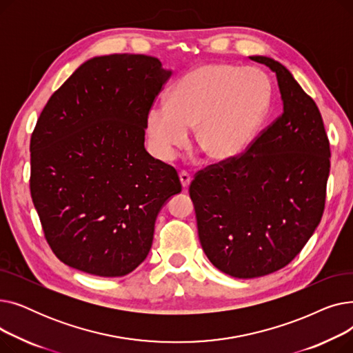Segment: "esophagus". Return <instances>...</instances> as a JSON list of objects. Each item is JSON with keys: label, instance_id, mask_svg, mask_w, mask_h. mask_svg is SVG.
<instances>
[{"label": "esophagus", "instance_id": "esophagus-1", "mask_svg": "<svg viewBox=\"0 0 353 353\" xmlns=\"http://www.w3.org/2000/svg\"><path fill=\"white\" fill-rule=\"evenodd\" d=\"M179 177H180V183H181L183 189H188V188H189V184H190V181H192L190 174H189L188 172H180V173H179Z\"/></svg>", "mask_w": 353, "mask_h": 353}]
</instances>
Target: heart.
I'll return each instance as SVG.
<instances>
[{
  "mask_svg": "<svg viewBox=\"0 0 353 353\" xmlns=\"http://www.w3.org/2000/svg\"><path fill=\"white\" fill-rule=\"evenodd\" d=\"M272 100V85L257 68L201 64L179 79L169 103L148 110L145 130L153 154L169 161L189 141L210 160L225 161L242 153L261 125Z\"/></svg>",
  "mask_w": 353,
  "mask_h": 353,
  "instance_id": "1",
  "label": "heart"
}]
</instances>
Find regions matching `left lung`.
Here are the masks:
<instances>
[{"mask_svg":"<svg viewBox=\"0 0 353 353\" xmlns=\"http://www.w3.org/2000/svg\"><path fill=\"white\" fill-rule=\"evenodd\" d=\"M249 59L276 74L282 114L245 153L197 172L189 189L203 250L239 279L273 273L299 254L322 219L330 169L316 103L279 61Z\"/></svg>","mask_w":353,"mask_h":353,"instance_id":"obj_1","label":"left lung"}]
</instances>
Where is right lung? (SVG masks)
I'll return each instance as SVG.
<instances>
[{"instance_id":"1","label":"right lung","mask_w":353,"mask_h":353,"mask_svg":"<svg viewBox=\"0 0 353 353\" xmlns=\"http://www.w3.org/2000/svg\"><path fill=\"white\" fill-rule=\"evenodd\" d=\"M170 76L150 55L94 57L41 111L30 190L47 243L67 266L117 277L150 252L160 209L181 192L174 167L144 148L148 110Z\"/></svg>"}]
</instances>
